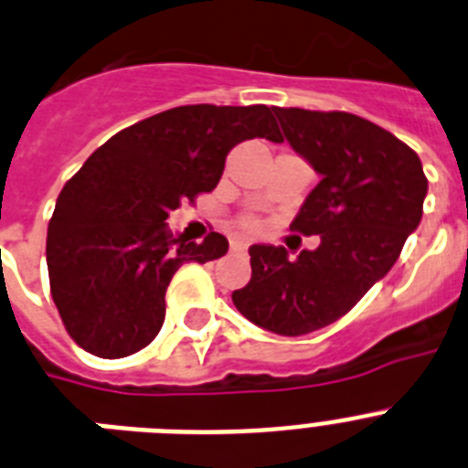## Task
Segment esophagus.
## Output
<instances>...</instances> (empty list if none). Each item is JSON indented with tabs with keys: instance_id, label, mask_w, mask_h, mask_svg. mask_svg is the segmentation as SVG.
<instances>
[{
	"instance_id": "34e87169",
	"label": "esophagus",
	"mask_w": 468,
	"mask_h": 468,
	"mask_svg": "<svg viewBox=\"0 0 468 468\" xmlns=\"http://www.w3.org/2000/svg\"><path fill=\"white\" fill-rule=\"evenodd\" d=\"M231 253H246V243L243 241H231L229 243Z\"/></svg>"
}]
</instances>
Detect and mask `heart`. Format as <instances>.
<instances>
[{
  "label": "heart",
  "mask_w": 468,
  "mask_h": 468,
  "mask_svg": "<svg viewBox=\"0 0 468 468\" xmlns=\"http://www.w3.org/2000/svg\"><path fill=\"white\" fill-rule=\"evenodd\" d=\"M261 219L255 218H241L239 219V229L246 231V234H255V231H261Z\"/></svg>",
  "instance_id": "1"
}]
</instances>
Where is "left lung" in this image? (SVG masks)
Returning a JSON list of instances; mask_svg holds the SVG:
<instances>
[{
	"label": "left lung",
	"instance_id": "1",
	"mask_svg": "<svg viewBox=\"0 0 468 468\" xmlns=\"http://www.w3.org/2000/svg\"><path fill=\"white\" fill-rule=\"evenodd\" d=\"M283 137L322 175L291 229L314 250L250 246L239 313L282 336H303L350 313L395 265L421 222L429 179L419 155L388 130L346 111L272 106Z\"/></svg>",
	"mask_w": 468,
	"mask_h": 468
}]
</instances>
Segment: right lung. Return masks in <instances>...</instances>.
<instances>
[{
    "instance_id": "add662e5",
    "label": "right lung",
    "mask_w": 468,
    "mask_h": 468,
    "mask_svg": "<svg viewBox=\"0 0 468 468\" xmlns=\"http://www.w3.org/2000/svg\"><path fill=\"white\" fill-rule=\"evenodd\" d=\"M282 142L267 106H177L101 144L58 194L47 231L51 298L68 336L118 359L146 348L165 319V291L185 262L222 258L229 243L173 237L170 210L218 186L246 139Z\"/></svg>"
}]
</instances>
